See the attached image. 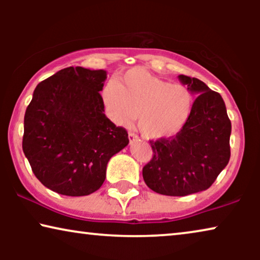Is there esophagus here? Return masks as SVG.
I'll list each match as a JSON object with an SVG mask.
<instances>
[{
	"mask_svg": "<svg viewBox=\"0 0 260 260\" xmlns=\"http://www.w3.org/2000/svg\"><path fill=\"white\" fill-rule=\"evenodd\" d=\"M137 140H138V137H137L136 134L129 133V141L130 142H135V141H137Z\"/></svg>",
	"mask_w": 260,
	"mask_h": 260,
	"instance_id": "esophagus-1",
	"label": "esophagus"
}]
</instances>
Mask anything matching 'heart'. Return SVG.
Wrapping results in <instances>:
<instances>
[{"instance_id": "b5f03b06", "label": "heart", "mask_w": 260, "mask_h": 260, "mask_svg": "<svg viewBox=\"0 0 260 260\" xmlns=\"http://www.w3.org/2000/svg\"><path fill=\"white\" fill-rule=\"evenodd\" d=\"M103 98L119 125H127L138 115V129L149 140L175 136L193 108V93L187 86L170 84L142 69L127 71L117 83H109Z\"/></svg>"}]
</instances>
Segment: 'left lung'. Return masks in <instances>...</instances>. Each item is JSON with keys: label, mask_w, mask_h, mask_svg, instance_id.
I'll return each instance as SVG.
<instances>
[{"label": "left lung", "mask_w": 260, "mask_h": 260, "mask_svg": "<svg viewBox=\"0 0 260 260\" xmlns=\"http://www.w3.org/2000/svg\"><path fill=\"white\" fill-rule=\"evenodd\" d=\"M179 79L198 94L189 118L175 136L149 141L152 157L142 172L151 190L169 197L208 189L231 157L232 126L221 95L197 78Z\"/></svg>", "instance_id": "1"}]
</instances>
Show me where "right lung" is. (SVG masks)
Masks as SVG:
<instances>
[{
	"label": "right lung",
	"instance_id": "obj_1",
	"mask_svg": "<svg viewBox=\"0 0 260 260\" xmlns=\"http://www.w3.org/2000/svg\"><path fill=\"white\" fill-rule=\"evenodd\" d=\"M108 73L67 67L42 80L24 113L22 149L37 179L55 193L84 197L102 187L106 166L129 143L104 113Z\"/></svg>",
	"mask_w": 260,
	"mask_h": 260
}]
</instances>
